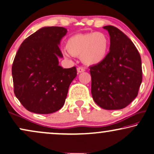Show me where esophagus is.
I'll list each match as a JSON object with an SVG mask.
<instances>
[{
    "label": "esophagus",
    "mask_w": 154,
    "mask_h": 154,
    "mask_svg": "<svg viewBox=\"0 0 154 154\" xmlns=\"http://www.w3.org/2000/svg\"><path fill=\"white\" fill-rule=\"evenodd\" d=\"M85 69H84L83 67H79L77 68V72H78V73L83 72H85Z\"/></svg>",
    "instance_id": "obj_1"
}]
</instances>
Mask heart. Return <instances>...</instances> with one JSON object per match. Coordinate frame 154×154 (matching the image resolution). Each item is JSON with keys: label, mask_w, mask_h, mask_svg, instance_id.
Instances as JSON below:
<instances>
[{"label": "heart", "mask_w": 154, "mask_h": 154, "mask_svg": "<svg viewBox=\"0 0 154 154\" xmlns=\"http://www.w3.org/2000/svg\"><path fill=\"white\" fill-rule=\"evenodd\" d=\"M110 42L102 32H90L75 34L69 37L66 42L65 57L69 54L80 57L82 62L87 65H96L102 63L107 57Z\"/></svg>", "instance_id": "heart-1"}]
</instances>
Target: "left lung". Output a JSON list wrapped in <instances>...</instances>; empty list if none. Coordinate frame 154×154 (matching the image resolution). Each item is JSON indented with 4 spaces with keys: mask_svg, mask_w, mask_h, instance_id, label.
<instances>
[{
    "mask_svg": "<svg viewBox=\"0 0 154 154\" xmlns=\"http://www.w3.org/2000/svg\"><path fill=\"white\" fill-rule=\"evenodd\" d=\"M110 36V51L102 63L89 67L91 95L104 109H122L137 97L142 82L141 59L130 39L112 25L103 27Z\"/></svg>",
    "mask_w": 154,
    "mask_h": 154,
    "instance_id": "obj_1",
    "label": "left lung"
}]
</instances>
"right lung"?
I'll use <instances>...</instances> for the list:
<instances>
[{
  "instance_id": "right-lung-1",
  "label": "right lung",
  "mask_w": 154,
  "mask_h": 154,
  "mask_svg": "<svg viewBox=\"0 0 154 154\" xmlns=\"http://www.w3.org/2000/svg\"><path fill=\"white\" fill-rule=\"evenodd\" d=\"M63 27H45L22 42L13 60L15 97L27 110L51 114L65 104L68 89L77 76L75 67L63 69L59 44L67 33Z\"/></svg>"
}]
</instances>
